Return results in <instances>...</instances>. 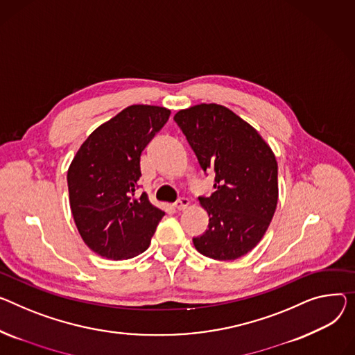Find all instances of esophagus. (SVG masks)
<instances>
[{"label":"esophagus","mask_w":355,"mask_h":355,"mask_svg":"<svg viewBox=\"0 0 355 355\" xmlns=\"http://www.w3.org/2000/svg\"><path fill=\"white\" fill-rule=\"evenodd\" d=\"M188 204H190V201H188L187 198H180L177 202H174V208L177 209V211H184L187 207H188Z\"/></svg>","instance_id":"1"}]
</instances>
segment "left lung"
<instances>
[{
	"label": "left lung",
	"mask_w": 355,
	"mask_h": 355,
	"mask_svg": "<svg viewBox=\"0 0 355 355\" xmlns=\"http://www.w3.org/2000/svg\"><path fill=\"white\" fill-rule=\"evenodd\" d=\"M204 173L216 174V191L200 197L208 230L194 237L198 252L231 261L250 252L272 220L278 165L270 146L224 105L198 104L174 115Z\"/></svg>",
	"instance_id": "1"
}]
</instances>
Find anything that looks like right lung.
<instances>
[{"instance_id": "right-lung-1", "label": "right lung", "mask_w": 355, "mask_h": 355, "mask_svg": "<svg viewBox=\"0 0 355 355\" xmlns=\"http://www.w3.org/2000/svg\"><path fill=\"white\" fill-rule=\"evenodd\" d=\"M171 111L130 105L84 141L71 162L67 181L69 205L84 243L110 259L144 252L165 212L147 194L135 196L139 159Z\"/></svg>"}]
</instances>
